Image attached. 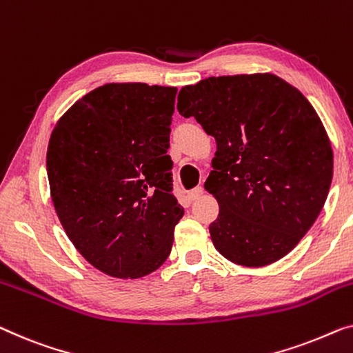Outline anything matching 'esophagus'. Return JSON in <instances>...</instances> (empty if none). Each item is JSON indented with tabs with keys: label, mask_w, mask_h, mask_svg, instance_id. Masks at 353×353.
<instances>
[{
	"label": "esophagus",
	"mask_w": 353,
	"mask_h": 353,
	"mask_svg": "<svg viewBox=\"0 0 353 353\" xmlns=\"http://www.w3.org/2000/svg\"><path fill=\"white\" fill-rule=\"evenodd\" d=\"M203 194V188L202 186H197L191 189V191H188V197L189 201H196V199H199Z\"/></svg>",
	"instance_id": "34e87169"
}]
</instances>
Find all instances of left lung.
Here are the masks:
<instances>
[{"mask_svg": "<svg viewBox=\"0 0 353 353\" xmlns=\"http://www.w3.org/2000/svg\"><path fill=\"white\" fill-rule=\"evenodd\" d=\"M178 111L216 140L205 189L219 203L210 224L229 261H279L312 228L333 178V150L314 106L270 73L219 76L186 85Z\"/></svg>", "mask_w": 353, "mask_h": 353, "instance_id": "obj_1", "label": "left lung"}]
</instances>
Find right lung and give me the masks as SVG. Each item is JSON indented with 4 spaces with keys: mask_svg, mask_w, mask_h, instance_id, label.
<instances>
[{
    "mask_svg": "<svg viewBox=\"0 0 353 353\" xmlns=\"http://www.w3.org/2000/svg\"><path fill=\"white\" fill-rule=\"evenodd\" d=\"M176 88L105 84L50 135L46 167L66 236L101 272L140 279L164 264L183 207L172 194Z\"/></svg>",
    "mask_w": 353,
    "mask_h": 353,
    "instance_id": "obj_1",
    "label": "right lung"
}]
</instances>
